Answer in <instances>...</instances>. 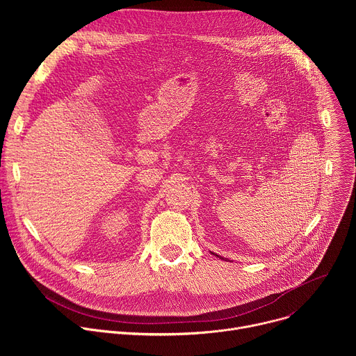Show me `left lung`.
Segmentation results:
<instances>
[{
    "label": "left lung",
    "mask_w": 356,
    "mask_h": 356,
    "mask_svg": "<svg viewBox=\"0 0 356 356\" xmlns=\"http://www.w3.org/2000/svg\"><path fill=\"white\" fill-rule=\"evenodd\" d=\"M216 257H218V255H216ZM220 258H221V257H220Z\"/></svg>",
    "instance_id": "1"
}]
</instances>
